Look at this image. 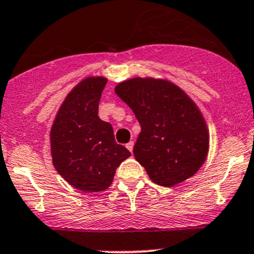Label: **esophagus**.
Returning a JSON list of instances; mask_svg holds the SVG:
<instances>
[{"instance_id":"34e87169","label":"esophagus","mask_w":254,"mask_h":254,"mask_svg":"<svg viewBox=\"0 0 254 254\" xmlns=\"http://www.w3.org/2000/svg\"><path fill=\"white\" fill-rule=\"evenodd\" d=\"M127 148L130 150V152H132V148H133V141H130L129 143H127Z\"/></svg>"}]
</instances>
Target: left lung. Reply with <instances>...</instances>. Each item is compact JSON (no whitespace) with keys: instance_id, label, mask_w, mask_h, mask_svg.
I'll list each match as a JSON object with an SVG mask.
<instances>
[{"instance_id":"1","label":"left lung","mask_w":254,"mask_h":254,"mask_svg":"<svg viewBox=\"0 0 254 254\" xmlns=\"http://www.w3.org/2000/svg\"><path fill=\"white\" fill-rule=\"evenodd\" d=\"M114 91L140 123L133 155L150 180L174 187L194 176L207 158L210 133L193 100L170 80L150 77L124 80Z\"/></svg>"}]
</instances>
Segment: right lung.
<instances>
[{"label": "right lung", "mask_w": 254, "mask_h": 254, "mask_svg": "<svg viewBox=\"0 0 254 254\" xmlns=\"http://www.w3.org/2000/svg\"><path fill=\"white\" fill-rule=\"evenodd\" d=\"M107 78L86 77L67 94L50 129L53 165L79 190H106L122 161L131 155L114 140L113 127L97 116Z\"/></svg>", "instance_id": "right-lung-1"}]
</instances>
